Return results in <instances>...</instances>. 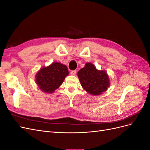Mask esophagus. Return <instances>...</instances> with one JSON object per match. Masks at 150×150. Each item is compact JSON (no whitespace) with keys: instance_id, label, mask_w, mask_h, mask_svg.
<instances>
[{"instance_id":"esophagus-1","label":"esophagus","mask_w":150,"mask_h":150,"mask_svg":"<svg viewBox=\"0 0 150 150\" xmlns=\"http://www.w3.org/2000/svg\"><path fill=\"white\" fill-rule=\"evenodd\" d=\"M71 74L72 75H73V76L76 75V70L71 71Z\"/></svg>"}]
</instances>
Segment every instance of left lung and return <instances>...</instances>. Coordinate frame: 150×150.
I'll use <instances>...</instances> for the list:
<instances>
[{
	"instance_id": "1",
	"label": "left lung",
	"mask_w": 150,
	"mask_h": 150,
	"mask_svg": "<svg viewBox=\"0 0 150 150\" xmlns=\"http://www.w3.org/2000/svg\"><path fill=\"white\" fill-rule=\"evenodd\" d=\"M82 87L90 94L100 95L110 86V79L106 71L98 70L91 63H86L78 72Z\"/></svg>"
}]
</instances>
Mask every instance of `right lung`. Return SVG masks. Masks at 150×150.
<instances>
[{
	"mask_svg": "<svg viewBox=\"0 0 150 150\" xmlns=\"http://www.w3.org/2000/svg\"><path fill=\"white\" fill-rule=\"evenodd\" d=\"M69 74L66 66L59 62H53L42 67L35 76V82L42 92L52 93L62 84Z\"/></svg>",
	"mask_w": 150,
	"mask_h": 150,
	"instance_id": "right-lung-1",
	"label": "right lung"
}]
</instances>
